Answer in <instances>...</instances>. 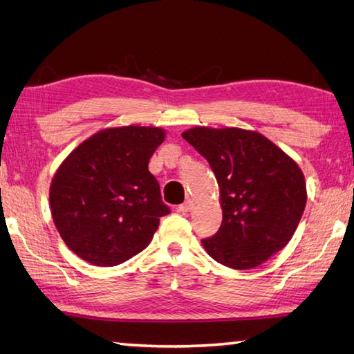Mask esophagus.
Masks as SVG:
<instances>
[{
  "mask_svg": "<svg viewBox=\"0 0 354 354\" xmlns=\"http://www.w3.org/2000/svg\"><path fill=\"white\" fill-rule=\"evenodd\" d=\"M178 209H179V211H181V212H190L192 209H194V201H192V200H187L185 203H183V205L179 206Z\"/></svg>",
  "mask_w": 354,
  "mask_h": 354,
  "instance_id": "34e87169",
  "label": "esophagus"
}]
</instances>
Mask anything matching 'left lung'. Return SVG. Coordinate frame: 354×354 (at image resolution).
<instances>
[{
    "label": "left lung",
    "mask_w": 354,
    "mask_h": 354,
    "mask_svg": "<svg viewBox=\"0 0 354 354\" xmlns=\"http://www.w3.org/2000/svg\"><path fill=\"white\" fill-rule=\"evenodd\" d=\"M183 137L207 160L220 187L223 220L201 241L207 254L247 270L283 250L306 206V183L295 160L253 131L198 127Z\"/></svg>",
    "instance_id": "left-lung-1"
}]
</instances>
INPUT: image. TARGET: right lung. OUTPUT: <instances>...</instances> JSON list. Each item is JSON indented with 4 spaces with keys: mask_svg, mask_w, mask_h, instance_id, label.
I'll use <instances>...</instances> for the list:
<instances>
[{
    "mask_svg": "<svg viewBox=\"0 0 354 354\" xmlns=\"http://www.w3.org/2000/svg\"><path fill=\"white\" fill-rule=\"evenodd\" d=\"M160 128L100 131L70 153L53 178L50 206L62 241L81 259L112 267L151 242L170 214L148 170Z\"/></svg>",
    "mask_w": 354,
    "mask_h": 354,
    "instance_id": "add662e5",
    "label": "right lung"
}]
</instances>
